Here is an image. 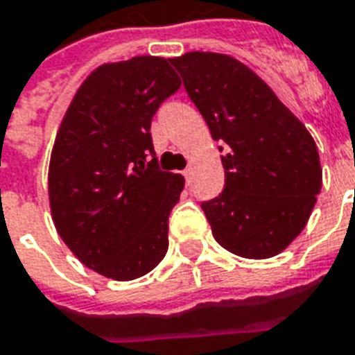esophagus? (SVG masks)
Wrapping results in <instances>:
<instances>
[{"mask_svg":"<svg viewBox=\"0 0 355 355\" xmlns=\"http://www.w3.org/2000/svg\"><path fill=\"white\" fill-rule=\"evenodd\" d=\"M192 172H194V164H189V166H187L185 170H183V175H185V180L187 181H191V178H192Z\"/></svg>","mask_w":355,"mask_h":355,"instance_id":"obj_1","label":"esophagus"}]
</instances>
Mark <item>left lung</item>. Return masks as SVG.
I'll list each match as a JSON object with an SVG mask.
<instances>
[{
  "mask_svg": "<svg viewBox=\"0 0 355 355\" xmlns=\"http://www.w3.org/2000/svg\"><path fill=\"white\" fill-rule=\"evenodd\" d=\"M170 62L213 140L226 142L224 191L202 203L213 237L248 259L282 254L306 227L322 187L315 139L276 92L232 55L189 51Z\"/></svg>",
  "mask_w": 355,
  "mask_h": 355,
  "instance_id": "1",
  "label": "left lung"
}]
</instances>
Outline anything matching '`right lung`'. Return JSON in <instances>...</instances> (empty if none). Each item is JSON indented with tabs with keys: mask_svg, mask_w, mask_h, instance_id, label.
<instances>
[{
	"mask_svg": "<svg viewBox=\"0 0 355 355\" xmlns=\"http://www.w3.org/2000/svg\"><path fill=\"white\" fill-rule=\"evenodd\" d=\"M180 87L164 57L105 62L60 122L48 170L51 218L72 254L101 276L137 279L168 250V215L185 180L159 170L150 128Z\"/></svg>",
	"mask_w": 355,
	"mask_h": 355,
	"instance_id": "obj_1",
	"label": "right lung"
}]
</instances>
